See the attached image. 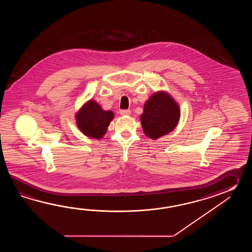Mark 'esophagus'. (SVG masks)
Returning <instances> with one entry per match:
<instances>
[{
  "mask_svg": "<svg viewBox=\"0 0 252 252\" xmlns=\"http://www.w3.org/2000/svg\"><path fill=\"white\" fill-rule=\"evenodd\" d=\"M121 115H123V116H128V115H130V111L129 110H122L121 112Z\"/></svg>",
  "mask_w": 252,
  "mask_h": 252,
  "instance_id": "esophagus-1",
  "label": "esophagus"
}]
</instances>
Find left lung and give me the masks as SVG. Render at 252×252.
<instances>
[{
    "label": "left lung",
    "mask_w": 252,
    "mask_h": 252,
    "mask_svg": "<svg viewBox=\"0 0 252 252\" xmlns=\"http://www.w3.org/2000/svg\"><path fill=\"white\" fill-rule=\"evenodd\" d=\"M179 119V104L167 92L158 91L145 102L140 123L147 137L158 139L175 129Z\"/></svg>",
    "instance_id": "8db88e82"
}]
</instances>
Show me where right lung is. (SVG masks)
I'll return each instance as SVG.
<instances>
[{
  "label": "right lung",
  "mask_w": 252,
  "mask_h": 252,
  "mask_svg": "<svg viewBox=\"0 0 252 252\" xmlns=\"http://www.w3.org/2000/svg\"><path fill=\"white\" fill-rule=\"evenodd\" d=\"M114 113L104 111L94 100H89L75 113L77 128L87 137L100 139L105 135Z\"/></svg>",
  "instance_id": "right-lung-1"
}]
</instances>
